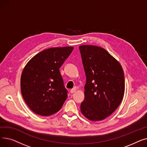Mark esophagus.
I'll list each match as a JSON object with an SVG mask.
<instances>
[{"mask_svg": "<svg viewBox=\"0 0 147 147\" xmlns=\"http://www.w3.org/2000/svg\"><path fill=\"white\" fill-rule=\"evenodd\" d=\"M76 91V89H73L70 90V93L71 94H74Z\"/></svg>", "mask_w": 147, "mask_h": 147, "instance_id": "1", "label": "esophagus"}]
</instances>
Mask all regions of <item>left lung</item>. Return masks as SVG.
I'll list each match as a JSON object with an SVG mask.
<instances>
[{
	"instance_id": "obj_1",
	"label": "left lung",
	"mask_w": 147,
	"mask_h": 147,
	"mask_svg": "<svg viewBox=\"0 0 147 147\" xmlns=\"http://www.w3.org/2000/svg\"><path fill=\"white\" fill-rule=\"evenodd\" d=\"M86 81L80 110L91 121L110 115L120 104L125 92V76L119 62L101 47L79 46Z\"/></svg>"
}]
</instances>
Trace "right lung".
Returning <instances> with one entry per match:
<instances>
[{
	"instance_id": "right-lung-1",
	"label": "right lung",
	"mask_w": 147,
	"mask_h": 147,
	"mask_svg": "<svg viewBox=\"0 0 147 147\" xmlns=\"http://www.w3.org/2000/svg\"><path fill=\"white\" fill-rule=\"evenodd\" d=\"M73 47L45 49L31 59L21 77L22 96L36 114L48 116L58 112L67 98L59 68Z\"/></svg>"
}]
</instances>
